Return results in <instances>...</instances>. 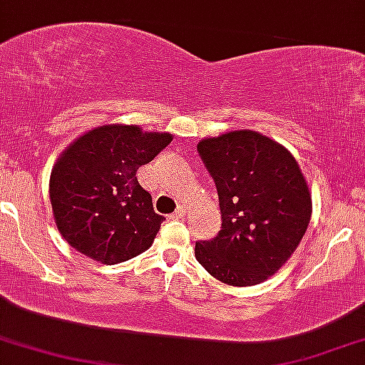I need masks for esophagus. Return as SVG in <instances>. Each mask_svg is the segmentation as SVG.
Wrapping results in <instances>:
<instances>
[{
	"mask_svg": "<svg viewBox=\"0 0 365 365\" xmlns=\"http://www.w3.org/2000/svg\"><path fill=\"white\" fill-rule=\"evenodd\" d=\"M183 215H185V209H183V207H178V209L175 210L173 214L168 215V219H172V220H175V219H182Z\"/></svg>",
	"mask_w": 365,
	"mask_h": 365,
	"instance_id": "obj_1",
	"label": "esophagus"
}]
</instances>
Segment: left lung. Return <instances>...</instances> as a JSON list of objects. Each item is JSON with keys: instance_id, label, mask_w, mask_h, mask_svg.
<instances>
[{"instance_id": "1", "label": "left lung", "mask_w": 365, "mask_h": 365, "mask_svg": "<svg viewBox=\"0 0 365 365\" xmlns=\"http://www.w3.org/2000/svg\"><path fill=\"white\" fill-rule=\"evenodd\" d=\"M197 150L222 214L217 237L195 242L197 261L225 284H259L284 266L310 224L302 168L283 145L252 129L204 138Z\"/></svg>"}]
</instances>
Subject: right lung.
I'll return each instance as SVG.
<instances>
[{
    "label": "right lung",
    "instance_id": "obj_1",
    "mask_svg": "<svg viewBox=\"0 0 365 365\" xmlns=\"http://www.w3.org/2000/svg\"><path fill=\"white\" fill-rule=\"evenodd\" d=\"M173 136L136 124H104L76 138L50 173L55 224L73 249L103 264L136 257L153 244L163 215L136 172Z\"/></svg>",
    "mask_w": 365,
    "mask_h": 365
}]
</instances>
